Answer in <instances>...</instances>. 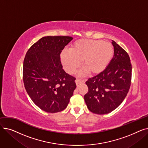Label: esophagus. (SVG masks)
<instances>
[{
  "label": "esophagus",
  "mask_w": 148,
  "mask_h": 148,
  "mask_svg": "<svg viewBox=\"0 0 148 148\" xmlns=\"http://www.w3.org/2000/svg\"><path fill=\"white\" fill-rule=\"evenodd\" d=\"M84 81L83 80H80V79H76L75 80V83L77 84V86H78V85L82 84V83H84Z\"/></svg>",
  "instance_id": "1"
}]
</instances>
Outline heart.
Returning <instances> with one entry per match:
<instances>
[{
	"label": "heart",
	"instance_id": "heart-1",
	"mask_svg": "<svg viewBox=\"0 0 148 148\" xmlns=\"http://www.w3.org/2000/svg\"><path fill=\"white\" fill-rule=\"evenodd\" d=\"M114 55L112 44L101 40L82 39L74 42L69 49L60 54V61L68 74H73L80 66L90 75L103 72L109 65Z\"/></svg>",
	"mask_w": 148,
	"mask_h": 148
}]
</instances>
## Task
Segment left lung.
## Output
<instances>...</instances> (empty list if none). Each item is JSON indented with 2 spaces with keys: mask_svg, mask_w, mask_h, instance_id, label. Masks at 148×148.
<instances>
[{
  "mask_svg": "<svg viewBox=\"0 0 148 148\" xmlns=\"http://www.w3.org/2000/svg\"><path fill=\"white\" fill-rule=\"evenodd\" d=\"M114 55L103 72L86 81L88 92L84 96L88 109L104 114L115 110L130 88L132 66L128 53L112 40Z\"/></svg>",
  "mask_w": 148,
  "mask_h": 148,
  "instance_id": "left-lung-1",
  "label": "left lung"
}]
</instances>
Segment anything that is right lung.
Instances as JSON below:
<instances>
[{"mask_svg":"<svg viewBox=\"0 0 148 148\" xmlns=\"http://www.w3.org/2000/svg\"><path fill=\"white\" fill-rule=\"evenodd\" d=\"M71 36H44L33 44L23 62L25 87L41 110L57 113L67 107L76 84L75 78L62 68L60 54L73 40Z\"/></svg>","mask_w":148,"mask_h":148,"instance_id":"1","label":"right lung"}]
</instances>
